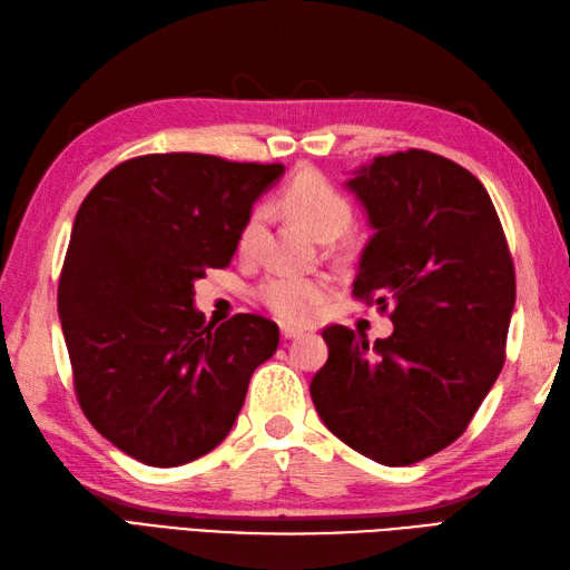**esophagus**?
<instances>
[{"label": "esophagus", "mask_w": 570, "mask_h": 570, "mask_svg": "<svg viewBox=\"0 0 570 570\" xmlns=\"http://www.w3.org/2000/svg\"><path fill=\"white\" fill-rule=\"evenodd\" d=\"M279 330H282V337L284 340H296V337H301V334H303V330L291 327V325H282Z\"/></svg>", "instance_id": "esophagus-1"}]
</instances>
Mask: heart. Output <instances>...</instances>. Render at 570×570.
Returning a JSON list of instances; mask_svg holds the SVG:
<instances>
[{"label":"heart","mask_w":570,"mask_h":570,"mask_svg":"<svg viewBox=\"0 0 570 570\" xmlns=\"http://www.w3.org/2000/svg\"><path fill=\"white\" fill-rule=\"evenodd\" d=\"M284 209L308 226L317 238H340L354 226L356 209L344 189L323 170L303 168L282 189ZM267 224V209L253 207L245 214L236 236L243 257H255ZM332 294V279L325 274H274L257 288V298L284 323H308Z\"/></svg>","instance_id":"obj_1"}]
</instances>
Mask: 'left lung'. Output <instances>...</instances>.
<instances>
[{"instance_id":"obj_1","label":"left lung","mask_w":570,"mask_h":570,"mask_svg":"<svg viewBox=\"0 0 570 570\" xmlns=\"http://www.w3.org/2000/svg\"><path fill=\"white\" fill-rule=\"evenodd\" d=\"M348 187L375 228L352 294L395 332L371 346L325 327L330 356L311 397L348 448L404 466L458 441L499 377L515 267L487 187L455 160L424 149L377 156Z\"/></svg>"}]
</instances>
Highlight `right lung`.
<instances>
[{
  "instance_id": "add662e5",
  "label": "right lung",
  "mask_w": 570,
  "mask_h": 570,
  "mask_svg": "<svg viewBox=\"0 0 570 570\" xmlns=\"http://www.w3.org/2000/svg\"><path fill=\"white\" fill-rule=\"evenodd\" d=\"M282 164L146 154L96 183L57 286L81 412L129 458L178 466L228 435L253 371L279 346L272 320L204 325L195 282L224 269Z\"/></svg>"
}]
</instances>
